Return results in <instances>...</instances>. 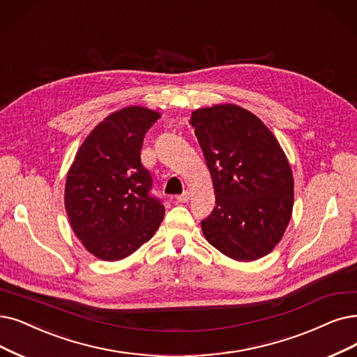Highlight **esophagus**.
Segmentation results:
<instances>
[{
  "label": "esophagus",
  "mask_w": 357,
  "mask_h": 357,
  "mask_svg": "<svg viewBox=\"0 0 357 357\" xmlns=\"http://www.w3.org/2000/svg\"><path fill=\"white\" fill-rule=\"evenodd\" d=\"M189 199H190V192H183L181 195H178L177 196V202H180V204H186V202H189Z\"/></svg>",
  "instance_id": "1"
}]
</instances>
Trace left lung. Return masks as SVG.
I'll use <instances>...</instances> for the list:
<instances>
[{
    "instance_id": "obj_1",
    "label": "left lung",
    "mask_w": 357,
    "mask_h": 357,
    "mask_svg": "<svg viewBox=\"0 0 357 357\" xmlns=\"http://www.w3.org/2000/svg\"><path fill=\"white\" fill-rule=\"evenodd\" d=\"M190 123L215 189V208L201 222L205 238L231 259L262 258L291 218L294 183L286 153L258 117L237 105L196 109Z\"/></svg>"
}]
</instances>
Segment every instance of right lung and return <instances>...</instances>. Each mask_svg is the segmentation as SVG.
I'll return each instance as SVG.
<instances>
[{"label":"right lung","mask_w":357,"mask_h":357,"mask_svg":"<svg viewBox=\"0 0 357 357\" xmlns=\"http://www.w3.org/2000/svg\"><path fill=\"white\" fill-rule=\"evenodd\" d=\"M161 116L144 107L112 112L84 139L70 167L64 204L75 234L96 258L119 261L155 234L165 208L142 165L144 137Z\"/></svg>","instance_id":"right-lung-1"}]
</instances>
